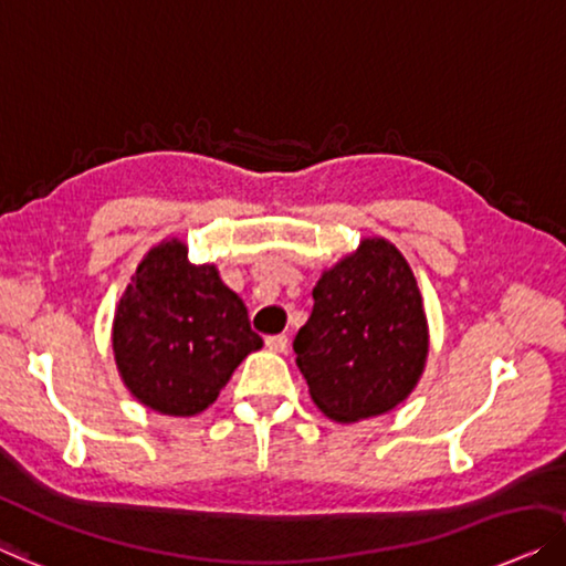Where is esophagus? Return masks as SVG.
Segmentation results:
<instances>
[{"label": "esophagus", "instance_id": "obj_1", "mask_svg": "<svg viewBox=\"0 0 566 566\" xmlns=\"http://www.w3.org/2000/svg\"><path fill=\"white\" fill-rule=\"evenodd\" d=\"M265 347L270 352H285L289 349V337L285 334H270V337H265Z\"/></svg>", "mask_w": 566, "mask_h": 566}]
</instances>
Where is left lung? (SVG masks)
<instances>
[{"label": "left lung", "instance_id": "1", "mask_svg": "<svg viewBox=\"0 0 566 566\" xmlns=\"http://www.w3.org/2000/svg\"><path fill=\"white\" fill-rule=\"evenodd\" d=\"M293 352L311 398L334 421L370 419L406 400L429 352L421 293L406 258L375 237L326 270Z\"/></svg>", "mask_w": 566, "mask_h": 566}]
</instances>
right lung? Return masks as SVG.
Returning <instances> with one entry per match:
<instances>
[{"label": "right lung", "mask_w": 566, "mask_h": 566, "mask_svg": "<svg viewBox=\"0 0 566 566\" xmlns=\"http://www.w3.org/2000/svg\"><path fill=\"white\" fill-rule=\"evenodd\" d=\"M119 375L143 406L193 416L214 403L263 339L214 265H191L186 244L160 242L137 265L112 326Z\"/></svg>", "instance_id": "1"}]
</instances>
